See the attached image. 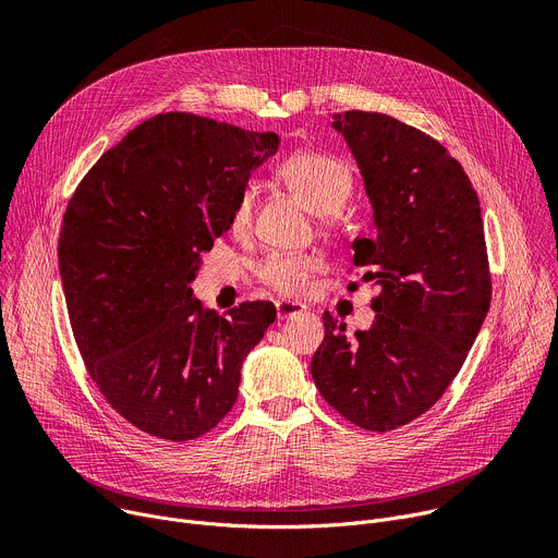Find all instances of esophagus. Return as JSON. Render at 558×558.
I'll return each instance as SVG.
<instances>
[{
  "mask_svg": "<svg viewBox=\"0 0 558 558\" xmlns=\"http://www.w3.org/2000/svg\"><path fill=\"white\" fill-rule=\"evenodd\" d=\"M303 312H305V307L299 305V303H287V301L276 303V316H278V320L293 318V316H299V314H303Z\"/></svg>",
  "mask_w": 558,
  "mask_h": 558,
  "instance_id": "obj_1",
  "label": "esophagus"
}]
</instances>
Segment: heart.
I'll return each instance as SVG.
<instances>
[{"label": "heart", "instance_id": "obj_1", "mask_svg": "<svg viewBox=\"0 0 558 558\" xmlns=\"http://www.w3.org/2000/svg\"><path fill=\"white\" fill-rule=\"evenodd\" d=\"M278 179L299 197L312 213H318V225L325 231L337 229L339 210L350 202L354 191V177L345 161L325 153H299L284 159L276 168ZM253 215V193L242 191L233 215L231 227L242 233L251 225ZM318 269V257L310 253H271L259 259L253 274L265 289L284 295V299H299L310 287L312 274Z\"/></svg>", "mask_w": 558, "mask_h": 558}]
</instances>
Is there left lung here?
Here are the masks:
<instances>
[{
	"label": "left lung",
	"instance_id": "1",
	"mask_svg": "<svg viewBox=\"0 0 558 558\" xmlns=\"http://www.w3.org/2000/svg\"><path fill=\"white\" fill-rule=\"evenodd\" d=\"M333 119L375 208V235L352 244L354 267L381 291L373 327L354 339L323 316L312 377L348 422L386 433L424 415L460 373L492 303L487 242L477 195L447 147L379 111Z\"/></svg>",
	"mask_w": 558,
	"mask_h": 558
}]
</instances>
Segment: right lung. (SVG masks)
<instances>
[{
  "label": "right lung",
  "mask_w": 558,
  "mask_h": 558,
  "mask_svg": "<svg viewBox=\"0 0 558 558\" xmlns=\"http://www.w3.org/2000/svg\"><path fill=\"white\" fill-rule=\"evenodd\" d=\"M278 143L168 111L107 150L66 204L58 259L73 337L100 395L143 433L189 441L215 428L276 320L265 301L217 316L191 282Z\"/></svg>",
  "instance_id": "obj_1"
}]
</instances>
